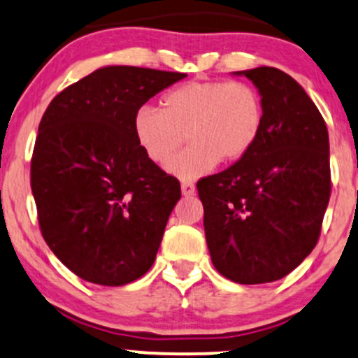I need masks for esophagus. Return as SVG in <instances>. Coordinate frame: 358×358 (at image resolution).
Instances as JSON below:
<instances>
[{
	"mask_svg": "<svg viewBox=\"0 0 358 358\" xmlns=\"http://www.w3.org/2000/svg\"><path fill=\"white\" fill-rule=\"evenodd\" d=\"M182 194L185 195V197H190V195L195 194V185L190 182H183L182 183Z\"/></svg>",
	"mask_w": 358,
	"mask_h": 358,
	"instance_id": "1",
	"label": "esophagus"
}]
</instances>
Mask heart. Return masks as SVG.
<instances>
[{"label": "heart", "mask_w": 358, "mask_h": 358, "mask_svg": "<svg viewBox=\"0 0 358 358\" xmlns=\"http://www.w3.org/2000/svg\"><path fill=\"white\" fill-rule=\"evenodd\" d=\"M265 122V105L245 81H188L164 93L161 108L144 105L132 129L144 156L166 168L190 141L171 171L194 180L209 173L219 159L233 163L257 144Z\"/></svg>", "instance_id": "b5f03b06"}]
</instances>
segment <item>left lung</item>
<instances>
[{"label":"left lung","instance_id":"8db88e82","mask_svg":"<svg viewBox=\"0 0 358 358\" xmlns=\"http://www.w3.org/2000/svg\"><path fill=\"white\" fill-rule=\"evenodd\" d=\"M265 105L257 144L233 166L197 183L215 270L238 284L292 272L316 246L331 194L328 129L287 73L239 71Z\"/></svg>","mask_w":358,"mask_h":358}]
</instances>
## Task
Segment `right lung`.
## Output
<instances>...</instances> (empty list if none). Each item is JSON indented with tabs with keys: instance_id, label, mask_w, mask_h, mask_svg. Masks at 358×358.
Wrapping results in <instances>:
<instances>
[{
	"instance_id": "add662e5",
	"label": "right lung",
	"mask_w": 358,
	"mask_h": 358,
	"mask_svg": "<svg viewBox=\"0 0 358 358\" xmlns=\"http://www.w3.org/2000/svg\"><path fill=\"white\" fill-rule=\"evenodd\" d=\"M134 66H107L69 85L42 115L30 185L41 233L78 277L125 285L155 263L180 182L137 144L136 112L183 80Z\"/></svg>"
}]
</instances>
